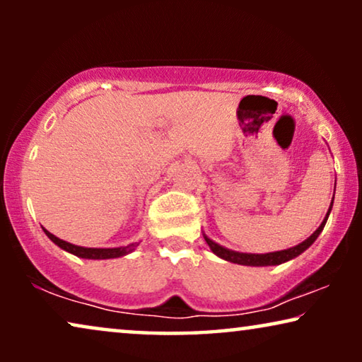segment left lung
Masks as SVG:
<instances>
[{
  "instance_id": "1",
  "label": "left lung",
  "mask_w": 362,
  "mask_h": 362,
  "mask_svg": "<svg viewBox=\"0 0 362 362\" xmlns=\"http://www.w3.org/2000/svg\"><path fill=\"white\" fill-rule=\"evenodd\" d=\"M333 201H334V194H333ZM333 201H331L329 204V209L326 212L323 222H321L318 229H316L313 234H311L308 239L301 242V244L295 245V247H290V249L286 250H279V252H269V254H244V252H235V250H230V249H226V247H222L214 242L212 239H209L206 234L204 235V240L207 242V245H209V249L214 252L217 257H221L222 260H227V262H232V264H237V265H247V267H270V265H280V264H285V262H288L291 259H295V257H298L300 254H303V252L308 249V247L313 244V242L318 239V235L323 232V227L326 224V221H328L329 217V212H331V207H333Z\"/></svg>"
}]
</instances>
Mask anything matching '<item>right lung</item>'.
I'll use <instances>...</instances> for the list:
<instances>
[{
  "label": "right lung",
  "instance_id": "right-lung-1",
  "mask_svg": "<svg viewBox=\"0 0 362 362\" xmlns=\"http://www.w3.org/2000/svg\"><path fill=\"white\" fill-rule=\"evenodd\" d=\"M46 235L51 239L54 244L57 247H61L62 250L69 252V254L81 257V259H88V260H107V259H118V257L128 255L132 254L133 250L138 247V242H133V244L123 245V247H112V249H97V247H81V245H74L71 242H66L62 239H59L54 234H51L47 229H44Z\"/></svg>",
  "mask_w": 362,
  "mask_h": 362
}]
</instances>
